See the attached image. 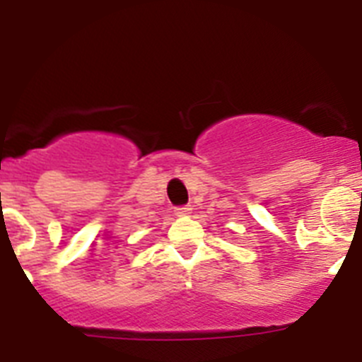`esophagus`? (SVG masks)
<instances>
[{"label": "esophagus", "mask_w": 362, "mask_h": 362, "mask_svg": "<svg viewBox=\"0 0 362 362\" xmlns=\"http://www.w3.org/2000/svg\"><path fill=\"white\" fill-rule=\"evenodd\" d=\"M174 212L175 216H188V214L192 212V209H190V204H185V206H177Z\"/></svg>", "instance_id": "34e87169"}]
</instances>
